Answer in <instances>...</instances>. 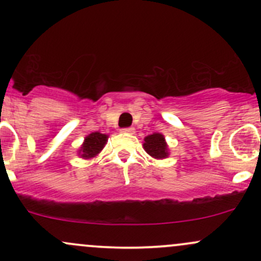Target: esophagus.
<instances>
[{"label":"esophagus","mask_w":261,"mask_h":261,"mask_svg":"<svg viewBox=\"0 0 261 261\" xmlns=\"http://www.w3.org/2000/svg\"><path fill=\"white\" fill-rule=\"evenodd\" d=\"M124 133H128V134H135V128L134 127H126V128H122Z\"/></svg>","instance_id":"34e87169"}]
</instances>
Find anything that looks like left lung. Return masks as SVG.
<instances>
[{"label": "left lung", "instance_id": "8db88e82", "mask_svg": "<svg viewBox=\"0 0 261 261\" xmlns=\"http://www.w3.org/2000/svg\"><path fill=\"white\" fill-rule=\"evenodd\" d=\"M143 148L151 157L155 160H163L169 155L168 146H167L166 139L160 133H154L145 137Z\"/></svg>", "mask_w": 261, "mask_h": 261}]
</instances>
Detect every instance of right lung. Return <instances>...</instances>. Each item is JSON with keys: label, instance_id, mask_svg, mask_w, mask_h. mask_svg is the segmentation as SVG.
<instances>
[{"label": "right lung", "instance_id": "right-lung-1", "mask_svg": "<svg viewBox=\"0 0 261 261\" xmlns=\"http://www.w3.org/2000/svg\"><path fill=\"white\" fill-rule=\"evenodd\" d=\"M108 141V135L100 133H92L85 139L82 147L80 149V155L85 160H91L95 157L104 148Z\"/></svg>", "mask_w": 261, "mask_h": 261}]
</instances>
